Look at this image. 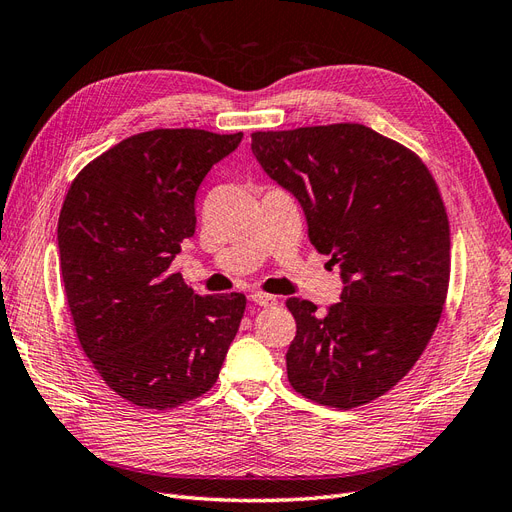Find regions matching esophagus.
Here are the masks:
<instances>
[{"label": "esophagus", "instance_id": "1", "mask_svg": "<svg viewBox=\"0 0 512 512\" xmlns=\"http://www.w3.org/2000/svg\"><path fill=\"white\" fill-rule=\"evenodd\" d=\"M250 301L254 305H260V307H271L277 303V299L273 297V294H267V292H252L250 294Z\"/></svg>", "mask_w": 512, "mask_h": 512}]
</instances>
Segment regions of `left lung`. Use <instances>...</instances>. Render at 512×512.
<instances>
[{"instance_id": "obj_1", "label": "left lung", "mask_w": 512, "mask_h": 512, "mask_svg": "<svg viewBox=\"0 0 512 512\" xmlns=\"http://www.w3.org/2000/svg\"><path fill=\"white\" fill-rule=\"evenodd\" d=\"M267 175L297 196L309 241L342 269V301L292 297V389L320 406L369 404L404 378L436 331L451 277V228L436 179L363 123L254 132Z\"/></svg>"}]
</instances>
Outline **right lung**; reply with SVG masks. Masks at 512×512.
Wrapping results in <instances>:
<instances>
[{
	"instance_id": "obj_1",
	"label": "right lung",
	"mask_w": 512,
	"mask_h": 512,
	"mask_svg": "<svg viewBox=\"0 0 512 512\" xmlns=\"http://www.w3.org/2000/svg\"><path fill=\"white\" fill-rule=\"evenodd\" d=\"M243 132L149 130L74 177L59 213L61 280L76 337L106 386L134 406L177 408L207 393L245 294H194L168 267L194 235L198 185Z\"/></svg>"
}]
</instances>
